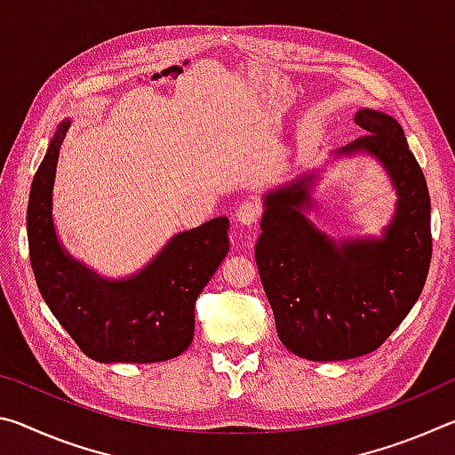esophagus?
I'll return each mask as SVG.
<instances>
[{
	"label": "esophagus",
	"instance_id": "1",
	"mask_svg": "<svg viewBox=\"0 0 455 455\" xmlns=\"http://www.w3.org/2000/svg\"><path fill=\"white\" fill-rule=\"evenodd\" d=\"M260 212H263V209H260V204L257 203V200L255 198H246V200H243L241 204H238L236 220L244 227L257 225L259 219H260Z\"/></svg>",
	"mask_w": 455,
	"mask_h": 455
}]
</instances>
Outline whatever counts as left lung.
Instances as JSON below:
<instances>
[{
    "label": "left lung",
    "instance_id": "left-lung-1",
    "mask_svg": "<svg viewBox=\"0 0 455 455\" xmlns=\"http://www.w3.org/2000/svg\"><path fill=\"white\" fill-rule=\"evenodd\" d=\"M365 136L339 156L371 154L397 192L381 238L333 241L305 217L313 174L265 195L255 259L281 343L299 357L341 361L379 349L411 311L431 263L429 192L395 118L363 108Z\"/></svg>",
    "mask_w": 455,
    "mask_h": 455
}]
</instances>
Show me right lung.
Wrapping results in <instances>:
<instances>
[{
    "label": "right lung",
    "mask_w": 455,
    "mask_h": 455,
    "mask_svg": "<svg viewBox=\"0 0 455 455\" xmlns=\"http://www.w3.org/2000/svg\"><path fill=\"white\" fill-rule=\"evenodd\" d=\"M70 120L58 126L28 200V244L37 289L84 355L100 363L179 357L195 335V303L228 252V219L172 236L140 273L102 279L60 244L52 219L56 164Z\"/></svg>",
    "instance_id": "add662e5"
}]
</instances>
